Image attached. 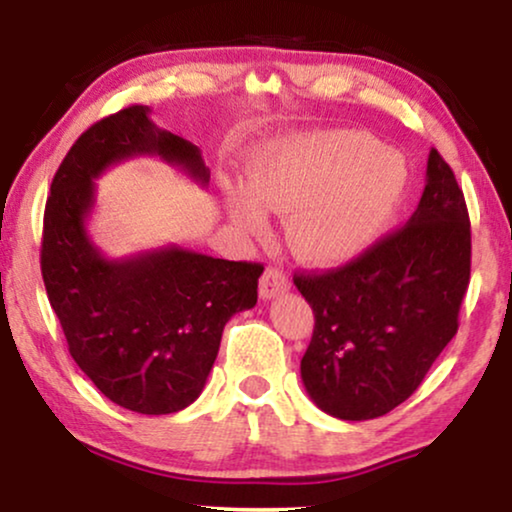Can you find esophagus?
Segmentation results:
<instances>
[{"label":"esophagus","mask_w":512,"mask_h":512,"mask_svg":"<svg viewBox=\"0 0 512 512\" xmlns=\"http://www.w3.org/2000/svg\"><path fill=\"white\" fill-rule=\"evenodd\" d=\"M289 277L284 275L282 270L277 268H268L263 272L261 277V284H258V291H261V298L263 300H272L277 296H282V293L289 291Z\"/></svg>","instance_id":"1"}]
</instances>
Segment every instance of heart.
Masks as SVG:
<instances>
[{"label": "heart", "mask_w": 512, "mask_h": 512, "mask_svg": "<svg viewBox=\"0 0 512 512\" xmlns=\"http://www.w3.org/2000/svg\"><path fill=\"white\" fill-rule=\"evenodd\" d=\"M405 163L354 130L312 132L275 146L249 170V191L226 188L235 228L263 235L265 212L289 214L286 242L312 265H340L363 254L394 214Z\"/></svg>", "instance_id": "b5f03b06"}]
</instances>
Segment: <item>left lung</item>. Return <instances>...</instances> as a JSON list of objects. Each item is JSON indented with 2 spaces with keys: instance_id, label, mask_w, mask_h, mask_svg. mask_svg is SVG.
<instances>
[{
  "instance_id": "obj_1",
  "label": "left lung",
  "mask_w": 512,
  "mask_h": 512,
  "mask_svg": "<svg viewBox=\"0 0 512 512\" xmlns=\"http://www.w3.org/2000/svg\"><path fill=\"white\" fill-rule=\"evenodd\" d=\"M468 279L466 200L431 149L424 193L403 228L338 270L293 277L314 312L300 377L317 408L363 422L415 394L457 333Z\"/></svg>"
}]
</instances>
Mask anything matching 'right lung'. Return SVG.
I'll use <instances>...</instances> for the list:
<instances>
[{"mask_svg":"<svg viewBox=\"0 0 512 512\" xmlns=\"http://www.w3.org/2000/svg\"><path fill=\"white\" fill-rule=\"evenodd\" d=\"M135 104L90 125L55 172L44 212L41 275L69 354L109 401L139 415H170L202 394L223 326L251 310L261 263L223 261L177 244L109 258L88 233L95 179L111 165L158 156L195 184L209 167L188 139Z\"/></svg>","mask_w":512,"mask_h":512,"instance_id":"add662e5","label":"right lung"}]
</instances>
